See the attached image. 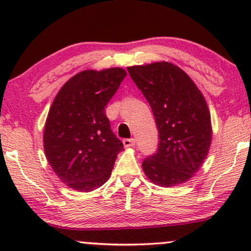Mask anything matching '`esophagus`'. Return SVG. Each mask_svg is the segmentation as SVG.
Returning <instances> with one entry per match:
<instances>
[{
	"instance_id": "obj_1",
	"label": "esophagus",
	"mask_w": 251,
	"mask_h": 251,
	"mask_svg": "<svg viewBox=\"0 0 251 251\" xmlns=\"http://www.w3.org/2000/svg\"><path fill=\"white\" fill-rule=\"evenodd\" d=\"M123 144L125 148H132V146L135 145V139H133V138H131V139H124Z\"/></svg>"
}]
</instances>
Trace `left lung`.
<instances>
[{
    "label": "left lung",
    "instance_id": "left-lung-1",
    "mask_svg": "<svg viewBox=\"0 0 251 251\" xmlns=\"http://www.w3.org/2000/svg\"><path fill=\"white\" fill-rule=\"evenodd\" d=\"M127 71L151 106L159 133L157 153L143 162L146 177L163 188L185 183L201 169L211 145L205 98L171 62L131 66Z\"/></svg>",
    "mask_w": 251,
    "mask_h": 251
}]
</instances>
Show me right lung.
I'll return each instance as SVG.
<instances>
[{
    "label": "right lung",
    "instance_id": "1",
    "mask_svg": "<svg viewBox=\"0 0 251 251\" xmlns=\"http://www.w3.org/2000/svg\"><path fill=\"white\" fill-rule=\"evenodd\" d=\"M126 74L119 67L82 71L54 98L45 124L43 149L53 171L72 189L89 192L100 188L124 150L105 107Z\"/></svg>",
    "mask_w": 251,
    "mask_h": 251
}]
</instances>
